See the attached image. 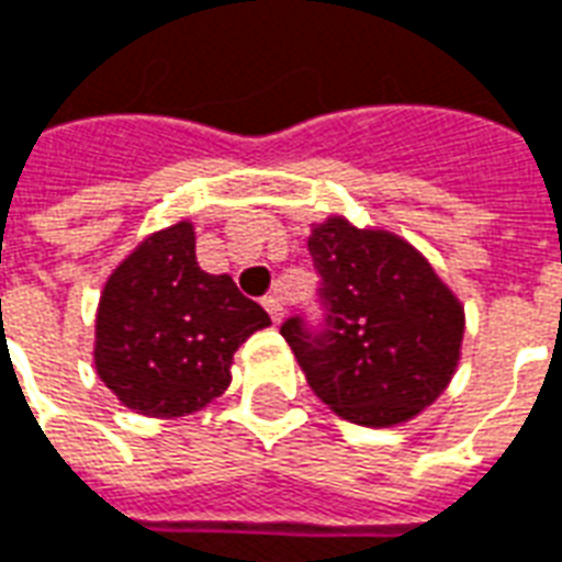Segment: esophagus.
Returning <instances> with one entry per match:
<instances>
[{
    "mask_svg": "<svg viewBox=\"0 0 562 562\" xmlns=\"http://www.w3.org/2000/svg\"><path fill=\"white\" fill-rule=\"evenodd\" d=\"M263 307H266V311H269V316H272V323H276V326H281V316H284L281 299H278V296H266L263 299Z\"/></svg>",
    "mask_w": 562,
    "mask_h": 562,
    "instance_id": "34e87169",
    "label": "esophagus"
}]
</instances>
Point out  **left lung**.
<instances>
[{
    "label": "left lung",
    "instance_id": "obj_1",
    "mask_svg": "<svg viewBox=\"0 0 562 562\" xmlns=\"http://www.w3.org/2000/svg\"><path fill=\"white\" fill-rule=\"evenodd\" d=\"M307 251L323 276L326 331L293 316L281 335L307 385L358 426L415 420L445 394L465 337V305L408 239L346 216L311 225Z\"/></svg>",
    "mask_w": 562,
    "mask_h": 562
}]
</instances>
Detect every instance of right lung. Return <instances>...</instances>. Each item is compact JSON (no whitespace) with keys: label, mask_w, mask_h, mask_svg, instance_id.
I'll use <instances>...</instances> for the list:
<instances>
[{"label":"right lung","mask_w":562,"mask_h":562,"mask_svg":"<svg viewBox=\"0 0 562 562\" xmlns=\"http://www.w3.org/2000/svg\"><path fill=\"white\" fill-rule=\"evenodd\" d=\"M272 326L231 276L198 266L195 225L147 234L105 278L94 319V370L117 403L145 417H183L231 385L234 352Z\"/></svg>","instance_id":"add662e5"}]
</instances>
